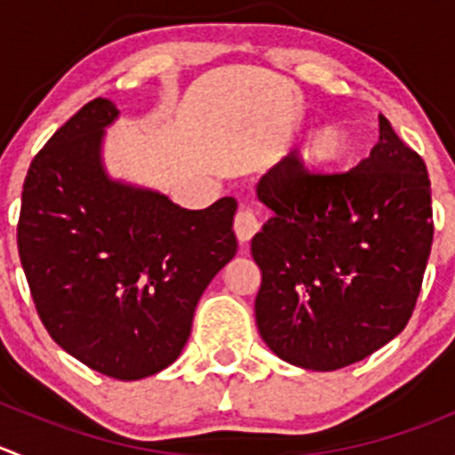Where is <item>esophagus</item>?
<instances>
[{
	"label": "esophagus",
	"instance_id": "34e87169",
	"mask_svg": "<svg viewBox=\"0 0 455 455\" xmlns=\"http://www.w3.org/2000/svg\"><path fill=\"white\" fill-rule=\"evenodd\" d=\"M233 231H235L237 240H240L242 244H246V242L259 231V222L255 211L249 209V206H242L235 213V220H233Z\"/></svg>",
	"mask_w": 455,
	"mask_h": 455
}]
</instances>
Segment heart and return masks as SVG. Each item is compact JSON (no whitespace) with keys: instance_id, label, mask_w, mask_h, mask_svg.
Here are the masks:
<instances>
[{"instance_id":"obj_1","label":"heart","mask_w":455,"mask_h":455,"mask_svg":"<svg viewBox=\"0 0 455 455\" xmlns=\"http://www.w3.org/2000/svg\"><path fill=\"white\" fill-rule=\"evenodd\" d=\"M308 151H311L315 160L331 162L342 153V140H339V135L333 129H322L311 138Z\"/></svg>"}]
</instances>
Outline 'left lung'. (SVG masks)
Returning a JSON list of instances; mask_svg holds the SVG:
<instances>
[{"mask_svg": "<svg viewBox=\"0 0 455 455\" xmlns=\"http://www.w3.org/2000/svg\"><path fill=\"white\" fill-rule=\"evenodd\" d=\"M273 218L251 240L255 322L268 349L311 371L360 363L407 326L434 242L422 157L380 116V142L345 173L286 156L259 178Z\"/></svg>", "mask_w": 455, "mask_h": 455, "instance_id": "8db88e82", "label": "left lung"}]
</instances>
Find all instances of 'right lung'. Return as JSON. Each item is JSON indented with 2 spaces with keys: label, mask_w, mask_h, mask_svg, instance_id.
Segmentation results:
<instances>
[{
  "label": "right lung",
  "mask_w": 455,
  "mask_h": 455,
  "mask_svg": "<svg viewBox=\"0 0 455 455\" xmlns=\"http://www.w3.org/2000/svg\"><path fill=\"white\" fill-rule=\"evenodd\" d=\"M120 110L104 97L75 113L30 162L17 246L39 320L57 345L116 380L178 360L193 313L237 251V202L187 211L113 182L101 138Z\"/></svg>",
  "instance_id": "add662e5"
}]
</instances>
